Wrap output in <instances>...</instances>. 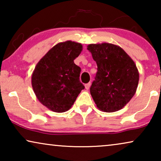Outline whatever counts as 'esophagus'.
<instances>
[{
  "label": "esophagus",
  "instance_id": "1",
  "mask_svg": "<svg viewBox=\"0 0 161 161\" xmlns=\"http://www.w3.org/2000/svg\"><path fill=\"white\" fill-rule=\"evenodd\" d=\"M90 86H91V83H86V84L85 85V88H86V89H89V88H90Z\"/></svg>",
  "mask_w": 161,
  "mask_h": 161
}]
</instances>
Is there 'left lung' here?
Instances as JSON below:
<instances>
[{
  "mask_svg": "<svg viewBox=\"0 0 161 161\" xmlns=\"http://www.w3.org/2000/svg\"><path fill=\"white\" fill-rule=\"evenodd\" d=\"M87 50L97 65L90 93L99 110L107 113L124 108L136 94L139 72L135 62L119 46L90 44Z\"/></svg>",
  "mask_w": 161,
  "mask_h": 161,
  "instance_id": "obj_1",
  "label": "left lung"
}]
</instances>
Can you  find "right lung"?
Segmentation results:
<instances>
[{"mask_svg":"<svg viewBox=\"0 0 161 161\" xmlns=\"http://www.w3.org/2000/svg\"><path fill=\"white\" fill-rule=\"evenodd\" d=\"M82 50L80 43L59 42L36 64L31 75L33 90L39 102L50 111H67L84 89L79 80L80 68L74 63Z\"/></svg>","mask_w":161,"mask_h":161,"instance_id":"obj_1","label":"right lung"}]
</instances>
